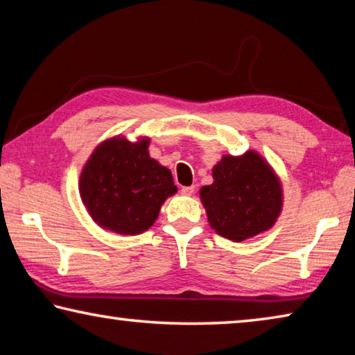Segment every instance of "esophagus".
<instances>
[{
    "label": "esophagus",
    "instance_id": "esophagus-1",
    "mask_svg": "<svg viewBox=\"0 0 355 355\" xmlns=\"http://www.w3.org/2000/svg\"><path fill=\"white\" fill-rule=\"evenodd\" d=\"M196 192V188L194 186H183L182 188V194L183 196H192Z\"/></svg>",
    "mask_w": 355,
    "mask_h": 355
}]
</instances>
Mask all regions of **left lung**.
I'll use <instances>...</instances> for the list:
<instances>
[{"label": "left lung", "instance_id": "1", "mask_svg": "<svg viewBox=\"0 0 355 355\" xmlns=\"http://www.w3.org/2000/svg\"><path fill=\"white\" fill-rule=\"evenodd\" d=\"M200 200L209 225L232 241L271 228L284 207V189L271 164L255 150L224 155L213 167V183L202 186Z\"/></svg>", "mask_w": 355, "mask_h": 355}]
</instances>
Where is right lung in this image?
Segmentation results:
<instances>
[{"label":"right lung","instance_id":"1","mask_svg":"<svg viewBox=\"0 0 355 355\" xmlns=\"http://www.w3.org/2000/svg\"><path fill=\"white\" fill-rule=\"evenodd\" d=\"M150 137L131 142L110 137L95 147L80 175V196L98 227L119 235H139L158 219L177 192L167 167L148 155Z\"/></svg>","mask_w":355,"mask_h":355}]
</instances>
